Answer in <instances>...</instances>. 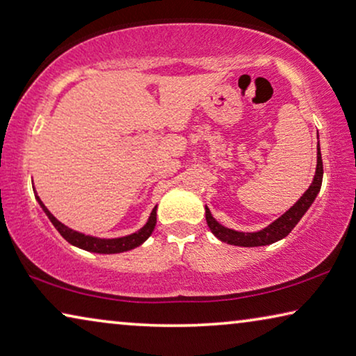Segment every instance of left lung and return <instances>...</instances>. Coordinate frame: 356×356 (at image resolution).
<instances>
[{
  "label": "left lung",
  "instance_id": "obj_1",
  "mask_svg": "<svg viewBox=\"0 0 356 356\" xmlns=\"http://www.w3.org/2000/svg\"><path fill=\"white\" fill-rule=\"evenodd\" d=\"M321 182H323V160H321V152H320V142H318L316 171H315L314 182H312L310 187L307 188V192L297 200V203L293 206V208H289L283 216L278 217V219L272 222L268 227H265V229L259 232H251V233L227 229V227L220 225L219 222L212 217L208 206H206V222H208L209 230L214 233V236L219 238L220 241L229 243V245L245 246V248L272 245V243L283 240L284 236H288L291 230L297 225V222L304 217V214L309 211L312 203L315 201L316 195L320 193Z\"/></svg>",
  "mask_w": 356,
  "mask_h": 356
}]
</instances>
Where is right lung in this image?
<instances>
[{"label":"right lung","instance_id":"1","mask_svg":"<svg viewBox=\"0 0 356 356\" xmlns=\"http://www.w3.org/2000/svg\"><path fill=\"white\" fill-rule=\"evenodd\" d=\"M36 200H38L40 206L42 211L46 212V216L49 217V220L52 222V225L56 227L57 232L65 238V240L70 243V245L81 248L84 251H91V252H99V254H118V252H124V251H131L137 246H140L148 236L152 235V232L155 230L156 225V206L153 208L150 217H148L147 224L142 227L140 230H137L136 233H131L127 236H121V238H97V236H91V235H84V233H79L76 230L68 229L67 225H63L62 222L56 219L54 216L51 214L49 211L42 201L40 200V196L36 195Z\"/></svg>","mask_w":356,"mask_h":356}]
</instances>
